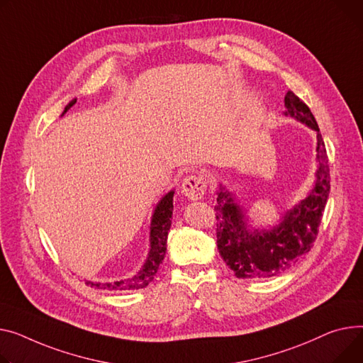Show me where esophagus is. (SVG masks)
Here are the masks:
<instances>
[{"mask_svg":"<svg viewBox=\"0 0 363 363\" xmlns=\"http://www.w3.org/2000/svg\"><path fill=\"white\" fill-rule=\"evenodd\" d=\"M207 189V179L203 175H189L182 181L181 192L189 200H200Z\"/></svg>","mask_w":363,"mask_h":363,"instance_id":"34e87169","label":"esophagus"}]
</instances>
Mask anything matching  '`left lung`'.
<instances>
[{"label": "left lung", "instance_id": "obj_1", "mask_svg": "<svg viewBox=\"0 0 363 363\" xmlns=\"http://www.w3.org/2000/svg\"><path fill=\"white\" fill-rule=\"evenodd\" d=\"M283 112L317 133V172L309 194L287 210L277 225L255 228L236 192L219 184L217 204V248L238 279L261 280L291 269L312 248L330 194L327 152L315 118L309 108L289 90Z\"/></svg>", "mask_w": 363, "mask_h": 363}]
</instances>
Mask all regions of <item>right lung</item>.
Masks as SVG:
<instances>
[{"mask_svg":"<svg viewBox=\"0 0 363 363\" xmlns=\"http://www.w3.org/2000/svg\"><path fill=\"white\" fill-rule=\"evenodd\" d=\"M77 102V99H72L68 102V105L64 108L62 115ZM61 115V116H62ZM174 194L175 189H171L160 199V201L156 204L155 211L152 214V223H150V250L147 254L146 261L141 265V269L131 277L123 279L118 281L111 283H99V281H87L86 284H90L96 289H108V291H137V289L146 287L156 276L159 265L164 258L166 254V242H167V232L171 229L172 223V211H174Z\"/></svg>","mask_w":363,"mask_h":363,"instance_id":"add662e5","label":"right lung"}]
</instances>
